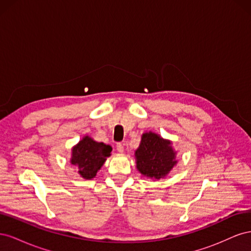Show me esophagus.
I'll return each instance as SVG.
<instances>
[{
  "mask_svg": "<svg viewBox=\"0 0 251 251\" xmlns=\"http://www.w3.org/2000/svg\"><path fill=\"white\" fill-rule=\"evenodd\" d=\"M116 149H117V151H119V153H124V151H125V144L121 143V142H118L117 146H116Z\"/></svg>",
  "mask_w": 251,
  "mask_h": 251,
  "instance_id": "obj_1",
  "label": "esophagus"
}]
</instances>
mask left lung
<instances>
[{
  "instance_id": "obj_1",
  "label": "left lung",
  "mask_w": 251,
  "mask_h": 251,
  "mask_svg": "<svg viewBox=\"0 0 251 251\" xmlns=\"http://www.w3.org/2000/svg\"><path fill=\"white\" fill-rule=\"evenodd\" d=\"M171 142L155 133H144L141 143L135 151L137 170L144 176L160 179L166 176L176 164Z\"/></svg>"
}]
</instances>
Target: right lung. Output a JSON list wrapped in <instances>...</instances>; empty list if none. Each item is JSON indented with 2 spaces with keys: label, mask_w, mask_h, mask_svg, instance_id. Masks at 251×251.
I'll list each match as a JSON object with an SVG mask.
<instances>
[{
  "label": "right lung",
  "mask_w": 251,
  "mask_h": 251,
  "mask_svg": "<svg viewBox=\"0 0 251 251\" xmlns=\"http://www.w3.org/2000/svg\"><path fill=\"white\" fill-rule=\"evenodd\" d=\"M112 148L102 142H96L88 136L72 150L71 163L78 168V173L85 179H92L111 155Z\"/></svg>",
  "instance_id": "add662e5"
}]
</instances>
